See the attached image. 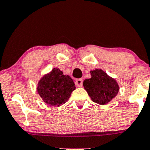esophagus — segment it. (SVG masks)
I'll return each mask as SVG.
<instances>
[{
  "mask_svg": "<svg viewBox=\"0 0 150 150\" xmlns=\"http://www.w3.org/2000/svg\"><path fill=\"white\" fill-rule=\"evenodd\" d=\"M82 82H83L82 80H81V79H77V80H75V85H76L77 87H82Z\"/></svg>",
  "mask_w": 150,
  "mask_h": 150,
  "instance_id": "34e87169",
  "label": "esophagus"
}]
</instances>
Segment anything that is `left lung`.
<instances>
[{
  "mask_svg": "<svg viewBox=\"0 0 150 150\" xmlns=\"http://www.w3.org/2000/svg\"><path fill=\"white\" fill-rule=\"evenodd\" d=\"M90 73L92 77L86 79L83 82L85 90L94 102L103 105L107 104L118 94V83L101 69H96Z\"/></svg>",
  "mask_w": 150,
  "mask_h": 150,
  "instance_id": "1",
  "label": "left lung"
}]
</instances>
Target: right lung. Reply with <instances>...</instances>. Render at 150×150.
<instances>
[{
    "label": "right lung",
    "mask_w": 150,
    "mask_h": 150,
    "mask_svg": "<svg viewBox=\"0 0 150 150\" xmlns=\"http://www.w3.org/2000/svg\"><path fill=\"white\" fill-rule=\"evenodd\" d=\"M75 89V83L69 75H64L58 68H53L39 82L37 92L46 104L59 106L69 99Z\"/></svg>",
    "instance_id": "obj_1"
}]
</instances>
